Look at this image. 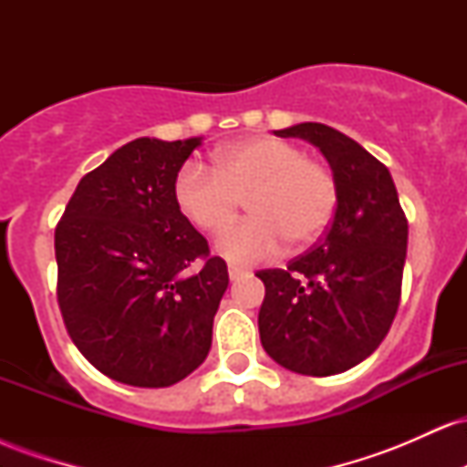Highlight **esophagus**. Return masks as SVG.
<instances>
[{"label": "esophagus", "mask_w": 467, "mask_h": 467, "mask_svg": "<svg viewBox=\"0 0 467 467\" xmlns=\"http://www.w3.org/2000/svg\"><path fill=\"white\" fill-rule=\"evenodd\" d=\"M245 272L241 270V267H237V265H230L228 267V276H230V281H239L241 276H244Z\"/></svg>", "instance_id": "obj_1"}]
</instances>
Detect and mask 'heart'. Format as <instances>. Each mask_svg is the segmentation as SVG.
Segmentation results:
<instances>
[{"label":"heart","mask_w":467,"mask_h":467,"mask_svg":"<svg viewBox=\"0 0 467 467\" xmlns=\"http://www.w3.org/2000/svg\"><path fill=\"white\" fill-rule=\"evenodd\" d=\"M173 197L182 215L206 234H222L245 200L250 219L223 234L217 248L230 264L250 265L276 254L285 239L309 245L323 237L336 215L337 184L296 144L252 136L219 149L213 173L184 166Z\"/></svg>","instance_id":"obj_1"}]
</instances>
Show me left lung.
<instances>
[{
    "label": "left lung",
    "instance_id": "8db88e82",
    "mask_svg": "<svg viewBox=\"0 0 467 467\" xmlns=\"http://www.w3.org/2000/svg\"><path fill=\"white\" fill-rule=\"evenodd\" d=\"M303 138L329 162L337 184L334 222L318 245L287 270L259 272L261 345L283 368L336 375L367 360L400 305L409 222L389 169L323 122L275 131Z\"/></svg>",
    "mask_w": 467,
    "mask_h": 467
}]
</instances>
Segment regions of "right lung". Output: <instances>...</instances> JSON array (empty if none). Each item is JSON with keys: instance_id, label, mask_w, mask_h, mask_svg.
<instances>
[{"instance_id": "add662e5", "label": "right lung", "mask_w": 467, "mask_h": 467, "mask_svg": "<svg viewBox=\"0 0 467 467\" xmlns=\"http://www.w3.org/2000/svg\"><path fill=\"white\" fill-rule=\"evenodd\" d=\"M202 138H136L78 182L55 233L67 334L116 382L162 389L206 360L228 267L173 184ZM197 266V271L192 267Z\"/></svg>"}]
</instances>
